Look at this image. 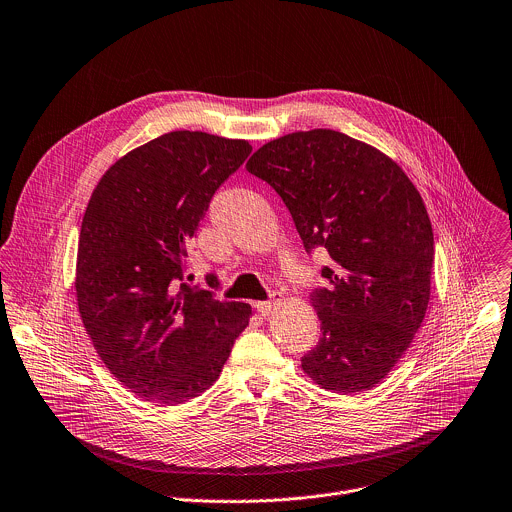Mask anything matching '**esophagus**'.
I'll use <instances>...</instances> for the list:
<instances>
[{
	"label": "esophagus",
	"mask_w": 512,
	"mask_h": 512,
	"mask_svg": "<svg viewBox=\"0 0 512 512\" xmlns=\"http://www.w3.org/2000/svg\"><path fill=\"white\" fill-rule=\"evenodd\" d=\"M281 301H283V295H281L279 291H273V293H271V299H267V301H257L255 307H257V311H259L261 315H271V313L275 311V307L281 305Z\"/></svg>",
	"instance_id": "1"
}]
</instances>
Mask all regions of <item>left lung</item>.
<instances>
[{"mask_svg": "<svg viewBox=\"0 0 512 512\" xmlns=\"http://www.w3.org/2000/svg\"><path fill=\"white\" fill-rule=\"evenodd\" d=\"M247 170L283 199L305 251L333 261L309 295L321 335L301 370L335 394L376 388L430 301L434 235L418 189L388 154L329 128L263 144Z\"/></svg>", "mask_w": 512, "mask_h": 512, "instance_id": "left-lung-1", "label": "left lung"}]
</instances>
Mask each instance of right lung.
I'll use <instances>...</instances> for the list:
<instances>
[{
	"instance_id": "add662e5",
	"label": "right lung",
	"mask_w": 512,
	"mask_h": 512,
	"mask_svg": "<svg viewBox=\"0 0 512 512\" xmlns=\"http://www.w3.org/2000/svg\"><path fill=\"white\" fill-rule=\"evenodd\" d=\"M249 152L239 138L166 132L118 158L88 201L78 311L104 366L146 402L177 406L201 396L249 325V303L179 285L215 191Z\"/></svg>"
}]
</instances>
